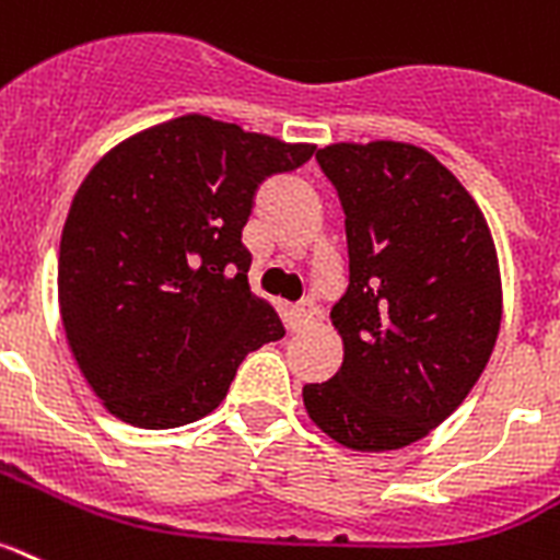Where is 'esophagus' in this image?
<instances>
[{
	"instance_id": "esophagus-1",
	"label": "esophagus",
	"mask_w": 560,
	"mask_h": 560,
	"mask_svg": "<svg viewBox=\"0 0 560 560\" xmlns=\"http://www.w3.org/2000/svg\"><path fill=\"white\" fill-rule=\"evenodd\" d=\"M314 317H317V305L314 303H308V300H305V303L294 305L289 314L291 331H303V328H308L314 323Z\"/></svg>"
}]
</instances>
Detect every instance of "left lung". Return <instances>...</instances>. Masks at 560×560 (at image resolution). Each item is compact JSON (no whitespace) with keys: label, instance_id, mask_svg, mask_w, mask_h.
I'll list each match as a JSON object with an SVG mask.
<instances>
[{"label":"left lung","instance_id":"1","mask_svg":"<svg viewBox=\"0 0 560 560\" xmlns=\"http://www.w3.org/2000/svg\"><path fill=\"white\" fill-rule=\"evenodd\" d=\"M317 164L346 212L351 275L331 308L342 365L303 402L334 442L396 451L451 417L493 353V237L456 175L413 143H331Z\"/></svg>","mask_w":560,"mask_h":560}]
</instances>
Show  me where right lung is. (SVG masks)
<instances>
[{"instance_id": "right-lung-1", "label": "right lung", "mask_w": 560, "mask_h": 560, "mask_svg": "<svg viewBox=\"0 0 560 560\" xmlns=\"http://www.w3.org/2000/svg\"><path fill=\"white\" fill-rule=\"evenodd\" d=\"M312 155V143L180 116L90 170L61 232L59 308L113 417L147 430L207 417L246 353L283 337L275 308L248 289L241 234L257 186Z\"/></svg>"}]
</instances>
